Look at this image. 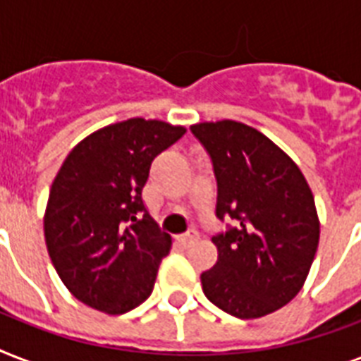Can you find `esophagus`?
Segmentation results:
<instances>
[{
	"mask_svg": "<svg viewBox=\"0 0 361 361\" xmlns=\"http://www.w3.org/2000/svg\"><path fill=\"white\" fill-rule=\"evenodd\" d=\"M197 240H198V232L197 231H189V232H185V234L178 236V241H180L181 245H185V247H189L191 243H195Z\"/></svg>",
	"mask_w": 361,
	"mask_h": 361,
	"instance_id": "esophagus-1",
	"label": "esophagus"
}]
</instances>
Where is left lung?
<instances>
[{
	"mask_svg": "<svg viewBox=\"0 0 361 361\" xmlns=\"http://www.w3.org/2000/svg\"><path fill=\"white\" fill-rule=\"evenodd\" d=\"M212 157L221 221L217 262L200 275L209 302L238 319H260L302 290L319 247L314 198L298 164L260 130L234 120L191 125Z\"/></svg>",
	"mask_w": 361,
	"mask_h": 361,
	"instance_id": "8db88e82",
	"label": "left lung"
}]
</instances>
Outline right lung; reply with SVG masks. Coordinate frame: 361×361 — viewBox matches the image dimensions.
I'll return each instance as SVG.
<instances>
[{"label":"right lung","mask_w":361,"mask_h":361,"mask_svg":"<svg viewBox=\"0 0 361 361\" xmlns=\"http://www.w3.org/2000/svg\"><path fill=\"white\" fill-rule=\"evenodd\" d=\"M185 127L130 118L80 140L54 178L44 240L59 279L76 300L123 314L152 294L172 238L142 200L152 161Z\"/></svg>","instance_id":"obj_1"}]
</instances>
